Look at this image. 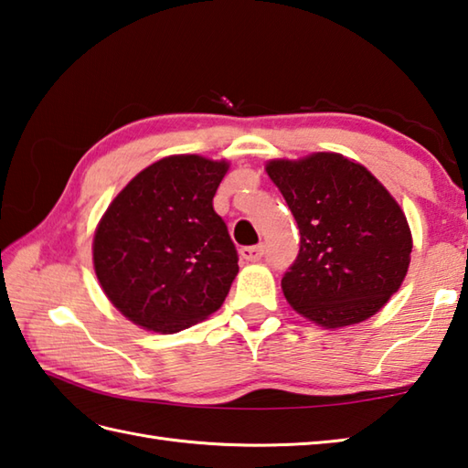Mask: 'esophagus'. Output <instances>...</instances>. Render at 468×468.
<instances>
[{
    "label": "esophagus",
    "mask_w": 468,
    "mask_h": 468,
    "mask_svg": "<svg viewBox=\"0 0 468 468\" xmlns=\"http://www.w3.org/2000/svg\"><path fill=\"white\" fill-rule=\"evenodd\" d=\"M239 255L245 260V261H258L261 260L263 255V245H250V247H241L239 250Z\"/></svg>",
    "instance_id": "34e87169"
}]
</instances>
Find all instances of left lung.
<instances>
[{"label":"left lung","instance_id":"left-lung-1","mask_svg":"<svg viewBox=\"0 0 468 468\" xmlns=\"http://www.w3.org/2000/svg\"><path fill=\"white\" fill-rule=\"evenodd\" d=\"M300 229L282 290L298 314L324 328L367 320L399 290L410 268L404 210L373 174L341 154L265 164Z\"/></svg>","mask_w":468,"mask_h":468}]
</instances>
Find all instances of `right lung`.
<instances>
[{
    "instance_id": "1",
    "label": "right lung",
    "mask_w": 468,
    "mask_h": 468,
    "mask_svg": "<svg viewBox=\"0 0 468 468\" xmlns=\"http://www.w3.org/2000/svg\"><path fill=\"white\" fill-rule=\"evenodd\" d=\"M225 160L168 155L130 180L101 218L93 263L105 296L133 324L172 335L217 313L239 258L213 197Z\"/></svg>"
}]
</instances>
